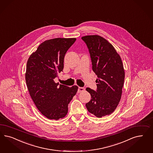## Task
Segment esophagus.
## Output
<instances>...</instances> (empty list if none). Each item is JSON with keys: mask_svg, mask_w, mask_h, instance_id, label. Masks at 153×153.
I'll use <instances>...</instances> for the list:
<instances>
[{"mask_svg": "<svg viewBox=\"0 0 153 153\" xmlns=\"http://www.w3.org/2000/svg\"><path fill=\"white\" fill-rule=\"evenodd\" d=\"M85 91V88L84 87H78V93H80V92H82Z\"/></svg>", "mask_w": 153, "mask_h": 153, "instance_id": "1", "label": "esophagus"}]
</instances>
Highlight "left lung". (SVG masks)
<instances>
[{
  "mask_svg": "<svg viewBox=\"0 0 153 153\" xmlns=\"http://www.w3.org/2000/svg\"><path fill=\"white\" fill-rule=\"evenodd\" d=\"M88 49L92 68L97 76V89L87 88L91 100L85 104L90 113L98 118L112 113L121 99L124 70L120 56L107 40L99 35L82 38Z\"/></svg>",
  "mask_w": 153,
  "mask_h": 153,
  "instance_id": "left-lung-1",
  "label": "left lung"
}]
</instances>
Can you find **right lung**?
Masks as SVG:
<instances>
[{
	"label": "right lung",
	"mask_w": 153,
	"mask_h": 153,
	"mask_svg": "<svg viewBox=\"0 0 153 153\" xmlns=\"http://www.w3.org/2000/svg\"><path fill=\"white\" fill-rule=\"evenodd\" d=\"M75 38H54L45 40L30 56L25 79L30 95L40 112L49 119L66 116L68 105L78 87L56 83L54 79L62 71L66 52Z\"/></svg>",
	"instance_id": "add662e5"
}]
</instances>
